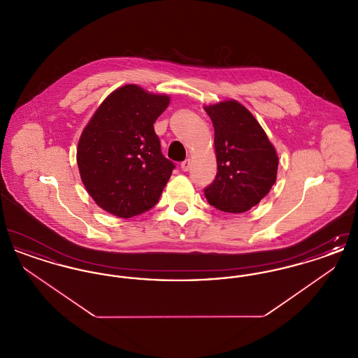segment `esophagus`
Here are the masks:
<instances>
[{"mask_svg":"<svg viewBox=\"0 0 358 358\" xmlns=\"http://www.w3.org/2000/svg\"><path fill=\"white\" fill-rule=\"evenodd\" d=\"M181 169L184 171H187L190 169V159H185L184 162H181Z\"/></svg>","mask_w":358,"mask_h":358,"instance_id":"esophagus-1","label":"esophagus"}]
</instances>
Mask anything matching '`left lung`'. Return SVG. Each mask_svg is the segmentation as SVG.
I'll list each match as a JSON object with an SVG mask.
<instances>
[{
  "mask_svg": "<svg viewBox=\"0 0 358 358\" xmlns=\"http://www.w3.org/2000/svg\"><path fill=\"white\" fill-rule=\"evenodd\" d=\"M205 111L213 123L217 159V174L205 187V197L222 212H247L276 181V152L254 115L236 101L212 104Z\"/></svg>",
  "mask_w": 358,
  "mask_h": 358,
  "instance_id": "8db88e82",
  "label": "left lung"
}]
</instances>
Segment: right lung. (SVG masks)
Instances as JSON below:
<instances>
[{"instance_id": "obj_1", "label": "right lung", "mask_w": 358, "mask_h": 358, "mask_svg": "<svg viewBox=\"0 0 358 358\" xmlns=\"http://www.w3.org/2000/svg\"><path fill=\"white\" fill-rule=\"evenodd\" d=\"M169 102L166 95L123 85L85 126L78 166L87 192L106 212L130 219L158 203L176 168L161 152L153 126Z\"/></svg>"}]
</instances>
